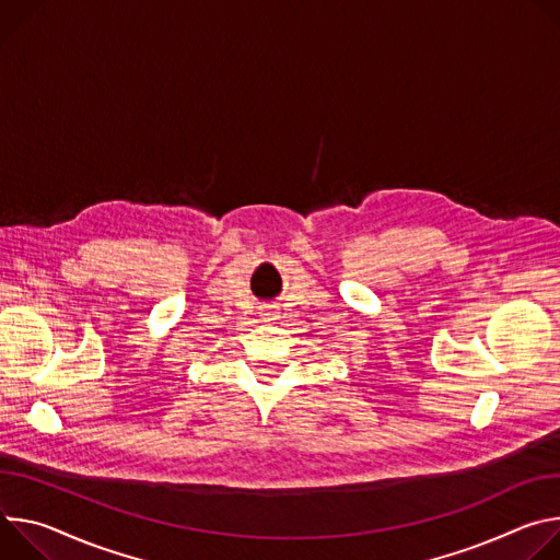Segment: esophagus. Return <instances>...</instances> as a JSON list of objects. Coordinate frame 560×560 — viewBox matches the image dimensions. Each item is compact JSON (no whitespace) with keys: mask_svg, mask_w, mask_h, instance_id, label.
<instances>
[{"mask_svg":"<svg viewBox=\"0 0 560 560\" xmlns=\"http://www.w3.org/2000/svg\"><path fill=\"white\" fill-rule=\"evenodd\" d=\"M260 316H262L265 320H276V318H278V308H276V306H265Z\"/></svg>","mask_w":560,"mask_h":560,"instance_id":"esophagus-1","label":"esophagus"}]
</instances>
